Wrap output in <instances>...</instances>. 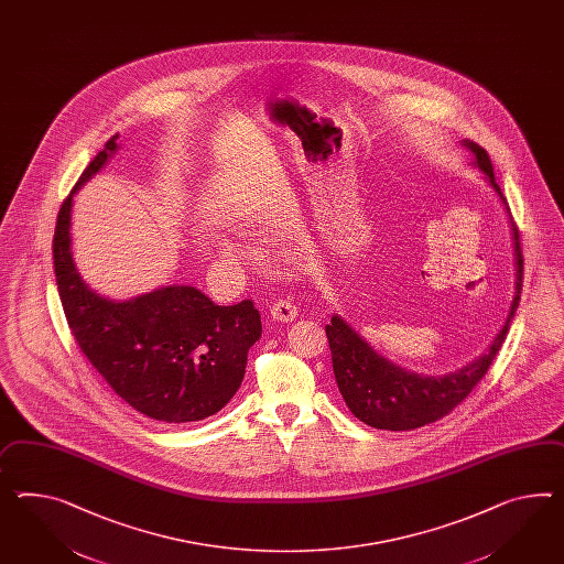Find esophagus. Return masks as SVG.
<instances>
[{"label": "esophagus", "instance_id": "34e87169", "mask_svg": "<svg viewBox=\"0 0 564 564\" xmlns=\"http://www.w3.org/2000/svg\"><path fill=\"white\" fill-rule=\"evenodd\" d=\"M270 313H272V317L275 321H282V323H290V321H294V317L299 315V306L289 301V299H280V301H275L272 304V308H270Z\"/></svg>", "mask_w": 564, "mask_h": 564}]
</instances>
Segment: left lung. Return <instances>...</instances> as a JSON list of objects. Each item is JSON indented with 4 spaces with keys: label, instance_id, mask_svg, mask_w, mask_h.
Masks as SVG:
<instances>
[{
    "label": "left lung",
    "instance_id": "obj_1",
    "mask_svg": "<svg viewBox=\"0 0 564 564\" xmlns=\"http://www.w3.org/2000/svg\"><path fill=\"white\" fill-rule=\"evenodd\" d=\"M464 147L473 151L478 170L487 174L492 188L501 196L503 204H507L501 188L495 182L489 153L473 141H464ZM507 213H509V206H507ZM511 231H513L516 263H518V282H516L518 294L511 304L506 327L497 335L489 351L463 370L442 376V378L415 375L378 356L344 318L333 317L332 323L325 325L329 347H332L333 375L344 401L356 417L376 430H389V432L417 430L448 415L456 404L463 403L464 399L473 392V389L482 380V376L487 375L492 360L497 358L499 349L503 346L509 323L516 317V311L520 304L523 256H521L520 235L513 218H511Z\"/></svg>",
    "mask_w": 564,
    "mask_h": 564
}]
</instances>
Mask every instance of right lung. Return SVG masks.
<instances>
[{"label":"right lung","mask_w":564,"mask_h":564,"mask_svg":"<svg viewBox=\"0 0 564 564\" xmlns=\"http://www.w3.org/2000/svg\"><path fill=\"white\" fill-rule=\"evenodd\" d=\"M115 134L61 204L53 237L58 296L73 337L116 394L163 423L200 421L229 403L261 337L253 301L218 306L200 290L167 286L129 303L87 289L72 258L73 194L116 151Z\"/></svg>","instance_id":"right-lung-1"}]
</instances>
